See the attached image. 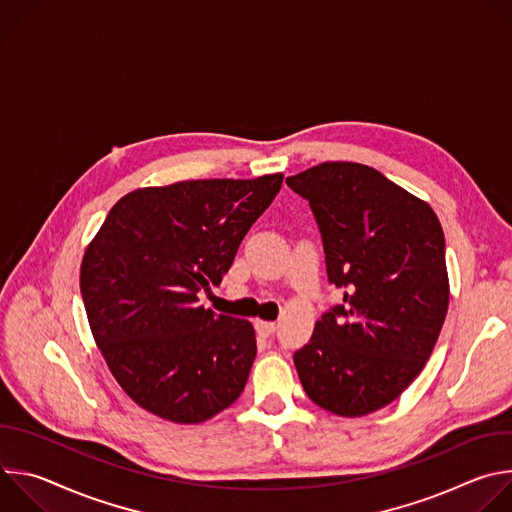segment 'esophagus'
<instances>
[{
    "label": "esophagus",
    "mask_w": 512,
    "mask_h": 512,
    "mask_svg": "<svg viewBox=\"0 0 512 512\" xmlns=\"http://www.w3.org/2000/svg\"><path fill=\"white\" fill-rule=\"evenodd\" d=\"M255 328H257V332H259L263 338H269V336L275 332V324H273V322L257 320V322H255Z\"/></svg>",
    "instance_id": "obj_1"
}]
</instances>
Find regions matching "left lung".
Listing matches in <instances>:
<instances>
[{
    "label": "left lung",
    "instance_id": "obj_1",
    "mask_svg": "<svg viewBox=\"0 0 512 512\" xmlns=\"http://www.w3.org/2000/svg\"><path fill=\"white\" fill-rule=\"evenodd\" d=\"M285 182L310 202L328 283L344 289L294 354L302 387L330 413H373L413 383L442 332L450 304L442 225L371 166L326 162Z\"/></svg>",
    "mask_w": 512,
    "mask_h": 512
}]
</instances>
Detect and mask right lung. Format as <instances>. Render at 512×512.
Returning a JSON list of instances; mask_svg holds the SVG:
<instances>
[{
  "instance_id": "right-lung-1",
  "label": "right lung",
  "mask_w": 512,
  "mask_h": 512,
  "mask_svg": "<svg viewBox=\"0 0 512 512\" xmlns=\"http://www.w3.org/2000/svg\"><path fill=\"white\" fill-rule=\"evenodd\" d=\"M283 174L141 188L107 214L81 265L91 332L121 389L145 411L200 423L243 393L257 354L251 322L214 314L221 285Z\"/></svg>"
}]
</instances>
